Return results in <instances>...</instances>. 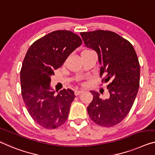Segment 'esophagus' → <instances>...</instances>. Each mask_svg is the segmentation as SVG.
<instances>
[{
  "instance_id": "1",
  "label": "esophagus",
  "mask_w": 155,
  "mask_h": 155,
  "mask_svg": "<svg viewBox=\"0 0 155 155\" xmlns=\"http://www.w3.org/2000/svg\"><path fill=\"white\" fill-rule=\"evenodd\" d=\"M82 92H83V91H82V90H76V91H75V96H78V95L82 94Z\"/></svg>"
}]
</instances>
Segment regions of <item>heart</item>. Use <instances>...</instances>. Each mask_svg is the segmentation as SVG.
Returning <instances> with one entry per match:
<instances>
[{
	"label": "heart",
	"mask_w": 155,
	"mask_h": 155,
	"mask_svg": "<svg viewBox=\"0 0 155 155\" xmlns=\"http://www.w3.org/2000/svg\"><path fill=\"white\" fill-rule=\"evenodd\" d=\"M86 51H87V50H86Z\"/></svg>",
	"instance_id": "heart-1"
}]
</instances>
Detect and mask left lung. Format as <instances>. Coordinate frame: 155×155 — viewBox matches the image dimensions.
<instances>
[{
    "mask_svg": "<svg viewBox=\"0 0 155 155\" xmlns=\"http://www.w3.org/2000/svg\"><path fill=\"white\" fill-rule=\"evenodd\" d=\"M85 46L95 51L101 65L100 75L107 86L108 98L91 91L93 101L87 107L96 124L112 127L124 119L134 104L139 88L140 66L134 47L116 33L107 30L81 32Z\"/></svg>",
    "mask_w": 155,
    "mask_h": 155,
    "instance_id": "left-lung-1",
    "label": "left lung"
}]
</instances>
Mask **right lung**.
<instances>
[{"label":"right lung","instance_id":"obj_1","mask_svg":"<svg viewBox=\"0 0 155 155\" xmlns=\"http://www.w3.org/2000/svg\"><path fill=\"white\" fill-rule=\"evenodd\" d=\"M82 44L75 33L57 30L35 41L25 54L20 73L21 95L31 117L43 127L55 129L67 120L74 91L64 89L56 95L51 77Z\"/></svg>","mask_w":155,"mask_h":155}]
</instances>
